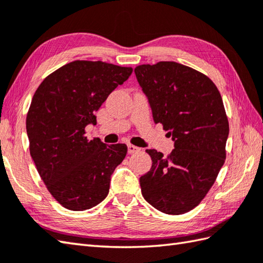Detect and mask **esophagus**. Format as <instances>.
Here are the masks:
<instances>
[{
    "instance_id": "34e87169",
    "label": "esophagus",
    "mask_w": 263,
    "mask_h": 263,
    "mask_svg": "<svg viewBox=\"0 0 263 263\" xmlns=\"http://www.w3.org/2000/svg\"><path fill=\"white\" fill-rule=\"evenodd\" d=\"M140 150H141L140 148L133 146V144H128V146H127V152H128V154H136V153H138V152H140Z\"/></svg>"
}]
</instances>
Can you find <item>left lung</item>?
I'll list each match as a JSON object with an SVG mask.
<instances>
[{"label":"left lung","instance_id":"1","mask_svg":"<svg viewBox=\"0 0 263 263\" xmlns=\"http://www.w3.org/2000/svg\"><path fill=\"white\" fill-rule=\"evenodd\" d=\"M135 73L155 123L175 147L167 157L146 150L153 166L140 177L142 195L164 214H185L204 199L225 163L230 125L220 92L205 74L171 61L139 65Z\"/></svg>","mask_w":263,"mask_h":263}]
</instances>
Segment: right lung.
<instances>
[{
    "mask_svg": "<svg viewBox=\"0 0 263 263\" xmlns=\"http://www.w3.org/2000/svg\"><path fill=\"white\" fill-rule=\"evenodd\" d=\"M131 73L130 66L77 60L47 76L33 93L26 119L30 156L48 192L66 209H90L107 197L127 147L89 140L85 128L96 124L95 113Z\"/></svg>",
    "mask_w": 263,
    "mask_h": 263,
    "instance_id": "1",
    "label": "right lung"
}]
</instances>
